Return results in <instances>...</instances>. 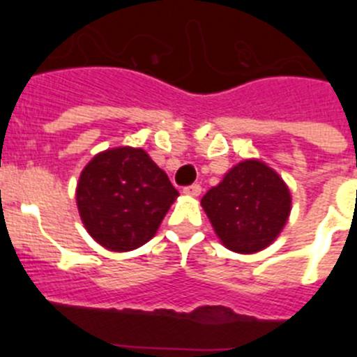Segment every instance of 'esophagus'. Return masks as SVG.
<instances>
[{"label": "esophagus", "mask_w": 357, "mask_h": 357, "mask_svg": "<svg viewBox=\"0 0 357 357\" xmlns=\"http://www.w3.org/2000/svg\"><path fill=\"white\" fill-rule=\"evenodd\" d=\"M200 193H202L200 184H193V185H188V188H184V195H188V197H198Z\"/></svg>", "instance_id": "obj_1"}]
</instances>
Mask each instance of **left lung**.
<instances>
[{"mask_svg":"<svg viewBox=\"0 0 357 357\" xmlns=\"http://www.w3.org/2000/svg\"><path fill=\"white\" fill-rule=\"evenodd\" d=\"M202 207L218 239L238 254L270 247L291 213V193L282 176L259 159H245L211 188Z\"/></svg>","mask_w":357,"mask_h":357,"instance_id":"1","label":"left lung"}]
</instances>
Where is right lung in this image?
Listing matches in <instances>:
<instances>
[{
  "label": "right lung",
  "mask_w": 357,
  "mask_h": 357,
  "mask_svg": "<svg viewBox=\"0 0 357 357\" xmlns=\"http://www.w3.org/2000/svg\"><path fill=\"white\" fill-rule=\"evenodd\" d=\"M176 197L168 175L143 148L100 151L77 184L82 223L110 252H130L150 241Z\"/></svg>",
  "instance_id": "add662e5"
}]
</instances>
